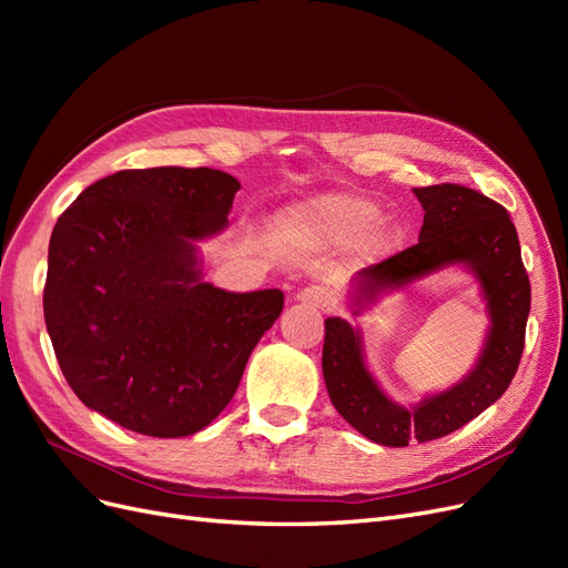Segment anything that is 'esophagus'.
Masks as SVG:
<instances>
[{"mask_svg": "<svg viewBox=\"0 0 568 568\" xmlns=\"http://www.w3.org/2000/svg\"><path fill=\"white\" fill-rule=\"evenodd\" d=\"M296 301L305 307H311V311H324L326 303H329V296H326V291L322 286H307L296 296Z\"/></svg>", "mask_w": 568, "mask_h": 568, "instance_id": "34e87169", "label": "esophagus"}]
</instances>
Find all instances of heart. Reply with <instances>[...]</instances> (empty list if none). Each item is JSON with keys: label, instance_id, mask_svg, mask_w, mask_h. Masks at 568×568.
Returning a JSON list of instances; mask_svg holds the SVG:
<instances>
[{"label": "heart", "instance_id": "heart-1", "mask_svg": "<svg viewBox=\"0 0 568 568\" xmlns=\"http://www.w3.org/2000/svg\"><path fill=\"white\" fill-rule=\"evenodd\" d=\"M284 225L303 242L320 248L353 244L363 257H386L400 244V227L379 215V203L351 194L326 192L286 211Z\"/></svg>", "mask_w": 568, "mask_h": 568}]
</instances>
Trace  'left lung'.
I'll use <instances>...</instances> for the list:
<instances>
[{
    "instance_id": "obj_1",
    "label": "left lung",
    "mask_w": 568,
    "mask_h": 568,
    "mask_svg": "<svg viewBox=\"0 0 568 568\" xmlns=\"http://www.w3.org/2000/svg\"><path fill=\"white\" fill-rule=\"evenodd\" d=\"M412 192L424 209L419 242L357 272L353 313L365 311L386 291L443 267L467 265L484 291L490 326L476 367L459 384L403 407L374 382L359 332L341 317L324 320L322 372L329 398L353 428L388 448L448 436L500 398L519 369L530 313V282L517 227L503 205L476 189L448 182Z\"/></svg>"
}]
</instances>
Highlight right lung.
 Masks as SVG:
<instances>
[{"label": "right lung", "instance_id": "obj_1", "mask_svg": "<svg viewBox=\"0 0 568 568\" xmlns=\"http://www.w3.org/2000/svg\"><path fill=\"white\" fill-rule=\"evenodd\" d=\"M239 180L213 168L120 170L90 184L49 239L44 322L78 398L130 432L192 436L242 382L280 317V288L201 280L196 242L227 227Z\"/></svg>", "mask_w": 568, "mask_h": 568}]
</instances>
